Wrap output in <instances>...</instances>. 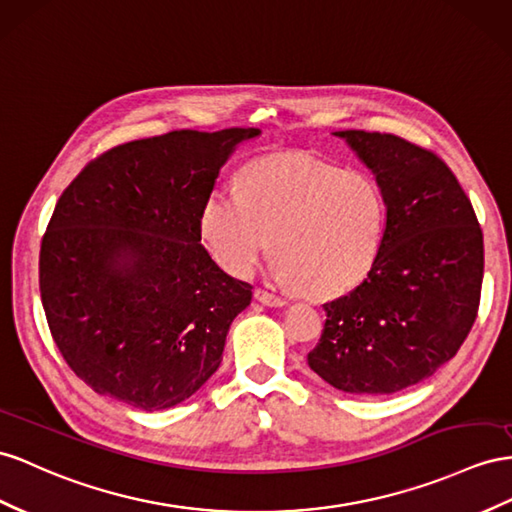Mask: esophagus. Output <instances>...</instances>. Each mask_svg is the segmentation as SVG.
I'll list each match as a JSON object with an SVG mask.
<instances>
[{
	"mask_svg": "<svg viewBox=\"0 0 512 512\" xmlns=\"http://www.w3.org/2000/svg\"><path fill=\"white\" fill-rule=\"evenodd\" d=\"M255 298L259 300V303H264V305H268V307H283V305L287 303L285 298L277 296V294L270 292V290H264V287H257V290H255Z\"/></svg>",
	"mask_w": 512,
	"mask_h": 512,
	"instance_id": "obj_1",
	"label": "esophagus"
}]
</instances>
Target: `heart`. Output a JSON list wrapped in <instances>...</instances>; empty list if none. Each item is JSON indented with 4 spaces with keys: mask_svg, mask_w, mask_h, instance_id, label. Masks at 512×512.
Returning a JSON list of instances; mask_svg holds the SVG:
<instances>
[{
    "mask_svg": "<svg viewBox=\"0 0 512 512\" xmlns=\"http://www.w3.org/2000/svg\"><path fill=\"white\" fill-rule=\"evenodd\" d=\"M203 242L218 264L246 277L270 246L277 274L309 296L357 287L381 255L387 201L378 183L303 155L259 160L242 190L216 186L201 207Z\"/></svg>",
    "mask_w": 512,
    "mask_h": 512,
    "instance_id": "b5f03b06",
    "label": "heart"
}]
</instances>
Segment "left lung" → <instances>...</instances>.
<instances>
[{
  "label": "left lung",
  "mask_w": 512,
  "mask_h": 512,
  "mask_svg": "<svg viewBox=\"0 0 512 512\" xmlns=\"http://www.w3.org/2000/svg\"><path fill=\"white\" fill-rule=\"evenodd\" d=\"M372 170L387 201L376 266L361 285L324 305L309 368L357 396L422 383L465 342L480 305L482 229L441 157L378 131H333Z\"/></svg>",
  "instance_id": "obj_1"
}]
</instances>
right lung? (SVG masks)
Returning <instances> with one entry per match:
<instances>
[{"label":"right lung","mask_w":512,"mask_h":512,"mask_svg":"<svg viewBox=\"0 0 512 512\" xmlns=\"http://www.w3.org/2000/svg\"><path fill=\"white\" fill-rule=\"evenodd\" d=\"M255 127L181 129L119 144L56 203L38 281L51 337L101 396L142 411L199 391L222 361L253 285L201 244V207L220 168Z\"/></svg>","instance_id":"add662e5"}]
</instances>
